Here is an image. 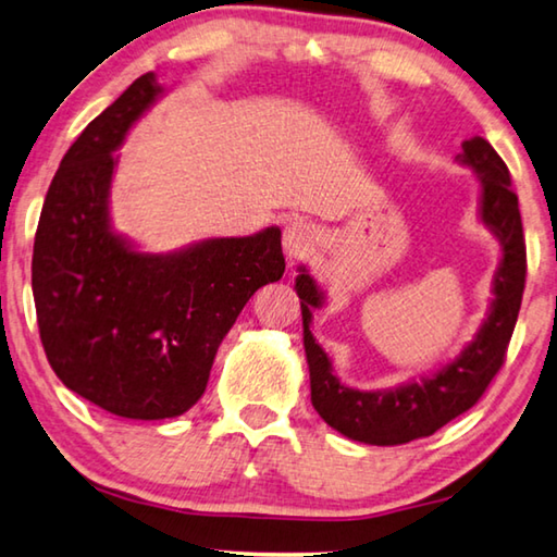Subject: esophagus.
<instances>
[{"instance_id":"obj_1","label":"esophagus","mask_w":557,"mask_h":557,"mask_svg":"<svg viewBox=\"0 0 557 557\" xmlns=\"http://www.w3.org/2000/svg\"><path fill=\"white\" fill-rule=\"evenodd\" d=\"M315 244V232L311 224L300 222V219H294V222L286 224L284 230V251H286V259L294 263L306 259L308 253H311Z\"/></svg>"}]
</instances>
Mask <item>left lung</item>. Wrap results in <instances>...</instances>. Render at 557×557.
Segmentation results:
<instances>
[{"instance_id":"left-lung-1","label":"left lung","mask_w":557,"mask_h":557,"mask_svg":"<svg viewBox=\"0 0 557 557\" xmlns=\"http://www.w3.org/2000/svg\"><path fill=\"white\" fill-rule=\"evenodd\" d=\"M461 165L476 172L481 185L479 216L500 242V263L494 273V300L479 333L442 370L395 389L360 392L343 385L333 362L311 333L313 308L323 306V290L300 267L296 294L304 313V348L311 370V403L333 430L348 440L395 446L430 436L479 403L506 360V350L521 311L525 288V239L518 197L510 189L506 162L484 138L461 143Z\"/></svg>"}]
</instances>
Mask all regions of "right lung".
I'll return each instance as SVG.
<instances>
[{
	"label": "right lung",
	"mask_w": 557,
	"mask_h": 557,
	"mask_svg": "<svg viewBox=\"0 0 557 557\" xmlns=\"http://www.w3.org/2000/svg\"><path fill=\"white\" fill-rule=\"evenodd\" d=\"M160 96L154 73H145L86 125L51 180L32 259L53 372L127 419L185 414L205 395L219 343L246 300L286 269L278 226L170 253H145L113 232V152Z\"/></svg>",
	"instance_id": "1"
}]
</instances>
